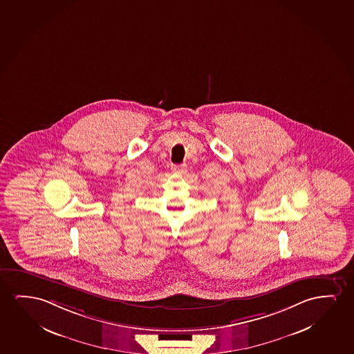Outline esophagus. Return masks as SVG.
<instances>
[{
    "label": "esophagus",
    "instance_id": "34e87169",
    "mask_svg": "<svg viewBox=\"0 0 354 354\" xmlns=\"http://www.w3.org/2000/svg\"><path fill=\"white\" fill-rule=\"evenodd\" d=\"M172 172L178 174H185L187 172V165H174Z\"/></svg>",
    "mask_w": 354,
    "mask_h": 354
}]
</instances>
